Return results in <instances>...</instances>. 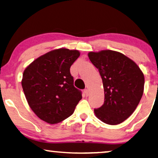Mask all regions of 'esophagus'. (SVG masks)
<instances>
[{"instance_id":"obj_1","label":"esophagus","mask_w":158,"mask_h":158,"mask_svg":"<svg viewBox=\"0 0 158 158\" xmlns=\"http://www.w3.org/2000/svg\"><path fill=\"white\" fill-rule=\"evenodd\" d=\"M84 93H85V95L86 96H89V89H85L84 90Z\"/></svg>"}]
</instances>
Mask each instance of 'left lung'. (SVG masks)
Listing matches in <instances>:
<instances>
[{
  "mask_svg": "<svg viewBox=\"0 0 158 158\" xmlns=\"http://www.w3.org/2000/svg\"><path fill=\"white\" fill-rule=\"evenodd\" d=\"M98 69L104 89V103L94 114L109 125L123 122L134 112L144 91V74L133 60L116 51L88 54Z\"/></svg>",
  "mask_w": 158,
  "mask_h": 158,
  "instance_id": "1",
  "label": "left lung"
}]
</instances>
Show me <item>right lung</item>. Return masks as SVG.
<instances>
[{"mask_svg": "<svg viewBox=\"0 0 158 158\" xmlns=\"http://www.w3.org/2000/svg\"><path fill=\"white\" fill-rule=\"evenodd\" d=\"M78 50L54 49L25 68L21 83L25 98L36 116L49 124L64 121L74 113L81 92L74 86L70 67Z\"/></svg>", "mask_w": 158, "mask_h": 158, "instance_id": "1", "label": "right lung"}]
</instances>
